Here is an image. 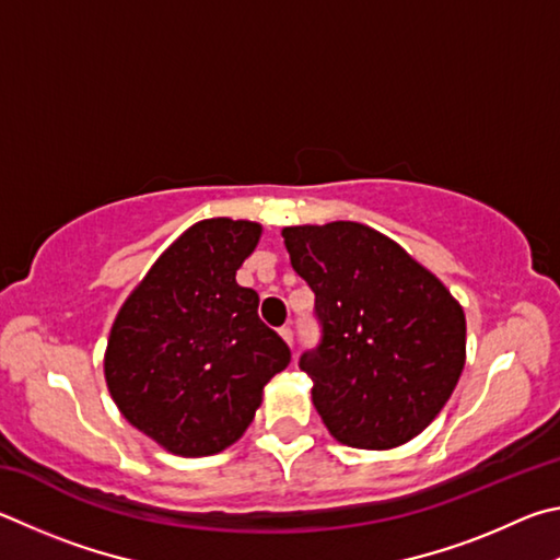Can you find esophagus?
<instances>
[{
    "label": "esophagus",
    "instance_id": "34e87169",
    "mask_svg": "<svg viewBox=\"0 0 560 560\" xmlns=\"http://www.w3.org/2000/svg\"><path fill=\"white\" fill-rule=\"evenodd\" d=\"M280 337L285 339L288 347L292 349V341H295V337H292V329H290V327H282V329H280Z\"/></svg>",
    "mask_w": 560,
    "mask_h": 560
}]
</instances>
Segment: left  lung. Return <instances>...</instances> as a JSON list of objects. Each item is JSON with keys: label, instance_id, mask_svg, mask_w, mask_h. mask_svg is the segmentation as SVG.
I'll list each match as a JSON object with an SVG mask.
<instances>
[{"label": "left lung", "instance_id": "1", "mask_svg": "<svg viewBox=\"0 0 560 560\" xmlns=\"http://www.w3.org/2000/svg\"><path fill=\"white\" fill-rule=\"evenodd\" d=\"M315 292L317 347L302 351L317 413L339 443L388 450L430 425L465 366V312L386 235L354 221L282 231Z\"/></svg>", "mask_w": 560, "mask_h": 560}]
</instances>
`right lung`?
<instances>
[{
    "label": "right lung",
    "mask_w": 560,
    "mask_h": 560,
    "mask_svg": "<svg viewBox=\"0 0 560 560\" xmlns=\"http://www.w3.org/2000/svg\"><path fill=\"white\" fill-rule=\"evenodd\" d=\"M260 225L209 219L152 265L117 315L105 381L120 413L174 455L221 453L250 425L290 349L258 317L235 270Z\"/></svg>",
    "instance_id": "right-lung-1"
}]
</instances>
